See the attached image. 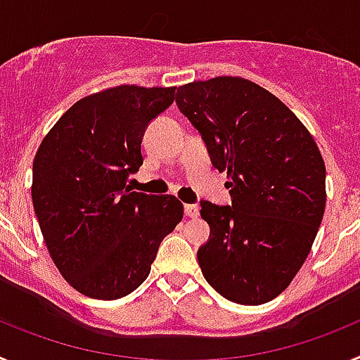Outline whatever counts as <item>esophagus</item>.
<instances>
[{
	"instance_id": "esophagus-1",
	"label": "esophagus",
	"mask_w": 360,
	"mask_h": 360,
	"mask_svg": "<svg viewBox=\"0 0 360 360\" xmlns=\"http://www.w3.org/2000/svg\"><path fill=\"white\" fill-rule=\"evenodd\" d=\"M184 211H186V216H189V218H196V216L200 214V207L195 205V203H186V205H184Z\"/></svg>"
}]
</instances>
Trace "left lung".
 Masks as SVG:
<instances>
[{
	"instance_id": "1",
	"label": "left lung",
	"mask_w": 360,
	"mask_h": 360,
	"mask_svg": "<svg viewBox=\"0 0 360 360\" xmlns=\"http://www.w3.org/2000/svg\"><path fill=\"white\" fill-rule=\"evenodd\" d=\"M176 106L212 165L227 171L232 200L200 202L211 227L196 254L203 278L232 303H269L290 285L319 231L326 205L319 148L276 95L247 79L184 84Z\"/></svg>"
}]
</instances>
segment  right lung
I'll list each match as a JSON object with an SVG mask.
<instances>
[{
    "mask_svg": "<svg viewBox=\"0 0 360 360\" xmlns=\"http://www.w3.org/2000/svg\"><path fill=\"white\" fill-rule=\"evenodd\" d=\"M176 88L117 86L73 104L41 142L32 203L53 263L75 290L111 301L139 288L182 221L171 195L131 191L148 124Z\"/></svg>",
    "mask_w": 360,
    "mask_h": 360,
    "instance_id": "1",
    "label": "right lung"
}]
</instances>
